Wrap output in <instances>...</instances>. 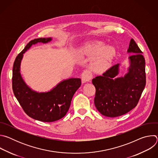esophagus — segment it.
I'll list each match as a JSON object with an SVG mask.
<instances>
[{"instance_id": "obj_1", "label": "esophagus", "mask_w": 158, "mask_h": 158, "mask_svg": "<svg viewBox=\"0 0 158 158\" xmlns=\"http://www.w3.org/2000/svg\"><path fill=\"white\" fill-rule=\"evenodd\" d=\"M91 78H92V76L91 74H90L87 71H84L81 75L82 83H85V82H89L90 81H91Z\"/></svg>"}]
</instances>
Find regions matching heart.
Returning <instances> with one entry per match:
<instances>
[{"label":"heart","instance_id":"b5f03b06","mask_svg":"<svg viewBox=\"0 0 158 158\" xmlns=\"http://www.w3.org/2000/svg\"><path fill=\"white\" fill-rule=\"evenodd\" d=\"M104 44L100 42L96 44L93 49V52L94 54H98L102 51L94 59L91 65L92 69L96 73L106 71L116 54V51L114 47L107 46L102 48Z\"/></svg>","mask_w":158,"mask_h":158}]
</instances>
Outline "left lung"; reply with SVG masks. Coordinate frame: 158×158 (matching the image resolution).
Here are the masks:
<instances>
[{"instance_id":"left-lung-1","label":"left lung","mask_w":158,"mask_h":158,"mask_svg":"<svg viewBox=\"0 0 158 158\" xmlns=\"http://www.w3.org/2000/svg\"><path fill=\"white\" fill-rule=\"evenodd\" d=\"M127 52L132 55L128 58L129 66L124 76L118 77L120 64H117L92 80L96 87V107L107 117L120 116L134 108L145 87V59L132 39Z\"/></svg>"}]
</instances>
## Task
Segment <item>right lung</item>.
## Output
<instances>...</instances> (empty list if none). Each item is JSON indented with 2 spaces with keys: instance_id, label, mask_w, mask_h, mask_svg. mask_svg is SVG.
I'll return each instance as SVG.
<instances>
[{
  "instance_id": "right-lung-1",
  "label": "right lung",
  "mask_w": 158,
  "mask_h": 158,
  "mask_svg": "<svg viewBox=\"0 0 158 158\" xmlns=\"http://www.w3.org/2000/svg\"><path fill=\"white\" fill-rule=\"evenodd\" d=\"M52 37L39 38L30 41L15 58L12 71L14 94L26 113L42 122H54L62 118L68 111L72 98L81 85L79 78L62 80L46 92H37L31 88L20 74V65L24 54L32 45L47 44Z\"/></svg>"
}]
</instances>
